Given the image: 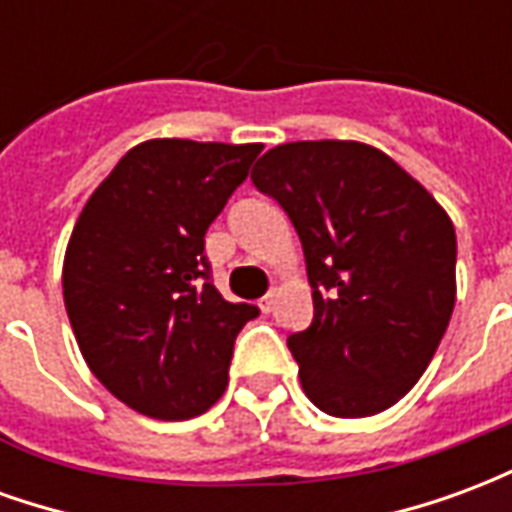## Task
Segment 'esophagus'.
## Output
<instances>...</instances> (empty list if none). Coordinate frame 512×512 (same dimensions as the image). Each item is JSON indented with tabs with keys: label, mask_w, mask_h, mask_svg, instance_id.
<instances>
[{
	"label": "esophagus",
	"mask_w": 512,
	"mask_h": 512,
	"mask_svg": "<svg viewBox=\"0 0 512 512\" xmlns=\"http://www.w3.org/2000/svg\"><path fill=\"white\" fill-rule=\"evenodd\" d=\"M274 299H277V293H274V290H268L266 296L260 299V310H263V312L274 310Z\"/></svg>",
	"instance_id": "1"
}]
</instances>
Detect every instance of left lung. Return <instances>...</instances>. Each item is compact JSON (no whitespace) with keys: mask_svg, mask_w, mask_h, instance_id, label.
I'll list each match as a JSON object with an SVG mask.
<instances>
[{"mask_svg":"<svg viewBox=\"0 0 512 512\" xmlns=\"http://www.w3.org/2000/svg\"><path fill=\"white\" fill-rule=\"evenodd\" d=\"M282 205L310 277V329L288 337L304 392L373 417L425 373L455 307V227L392 158L343 139L288 142L252 169Z\"/></svg>","mask_w":512,"mask_h":512,"instance_id":"obj_1","label":"left lung"}]
</instances>
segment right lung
<instances>
[{
	"instance_id": "right-lung-1",
	"label": "right lung",
	"mask_w": 512,
	"mask_h": 512,
	"mask_svg": "<svg viewBox=\"0 0 512 512\" xmlns=\"http://www.w3.org/2000/svg\"><path fill=\"white\" fill-rule=\"evenodd\" d=\"M263 145L150 139L128 150L73 227L62 296L95 378L164 422L222 397L255 304L213 288L205 233Z\"/></svg>"
}]
</instances>
